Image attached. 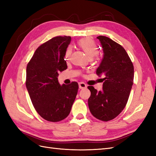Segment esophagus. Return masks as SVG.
<instances>
[{
  "instance_id": "obj_1",
  "label": "esophagus",
  "mask_w": 156,
  "mask_h": 156,
  "mask_svg": "<svg viewBox=\"0 0 156 156\" xmlns=\"http://www.w3.org/2000/svg\"><path fill=\"white\" fill-rule=\"evenodd\" d=\"M78 85H79V88H80V89H82V88H87V84H86L84 83V82H79Z\"/></svg>"
}]
</instances>
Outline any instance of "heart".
Listing matches in <instances>:
<instances>
[{
    "mask_svg": "<svg viewBox=\"0 0 156 156\" xmlns=\"http://www.w3.org/2000/svg\"><path fill=\"white\" fill-rule=\"evenodd\" d=\"M78 48L83 51L88 57L92 59L98 54V48L96 43L90 38H83L79 40L78 42ZM72 48L68 47L66 49L64 59L66 62L69 61L72 54Z\"/></svg>",
    "mask_w": 156,
    "mask_h": 156,
    "instance_id": "obj_1",
    "label": "heart"
}]
</instances>
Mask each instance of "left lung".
<instances>
[{
	"instance_id": "8db88e82",
	"label": "left lung",
	"mask_w": 156,
	"mask_h": 156,
	"mask_svg": "<svg viewBox=\"0 0 156 156\" xmlns=\"http://www.w3.org/2000/svg\"><path fill=\"white\" fill-rule=\"evenodd\" d=\"M103 58L97 69L98 76L104 75L102 91L89 86L91 94L88 107L92 115L102 121H108L121 113L127 103L133 84L134 68L122 46L105 36L100 35Z\"/></svg>"
}]
</instances>
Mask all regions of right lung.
Wrapping results in <instances>:
<instances>
[{
	"label": "right lung",
	"instance_id": "1",
	"mask_svg": "<svg viewBox=\"0 0 156 156\" xmlns=\"http://www.w3.org/2000/svg\"><path fill=\"white\" fill-rule=\"evenodd\" d=\"M69 36H57L41 44L29 62L26 70V87L32 104L45 120L59 122L70 112L78 93V84L72 82L60 85L59 72L67 69L64 60Z\"/></svg>",
	"mask_w": 156,
	"mask_h": 156
}]
</instances>
